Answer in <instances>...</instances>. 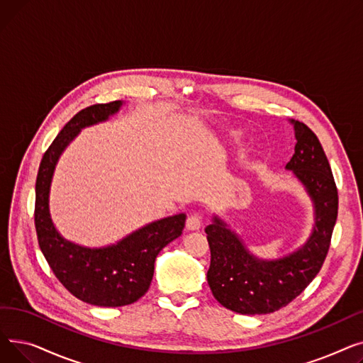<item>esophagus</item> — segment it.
Wrapping results in <instances>:
<instances>
[{
  "instance_id": "34e87169",
  "label": "esophagus",
  "mask_w": 363,
  "mask_h": 363,
  "mask_svg": "<svg viewBox=\"0 0 363 363\" xmlns=\"http://www.w3.org/2000/svg\"><path fill=\"white\" fill-rule=\"evenodd\" d=\"M201 226V215L200 213H189L186 218V230H199Z\"/></svg>"
}]
</instances>
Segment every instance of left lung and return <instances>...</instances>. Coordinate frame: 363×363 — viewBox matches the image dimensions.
Listing matches in <instances>:
<instances>
[{
	"label": "left lung",
	"mask_w": 363,
	"mask_h": 363,
	"mask_svg": "<svg viewBox=\"0 0 363 363\" xmlns=\"http://www.w3.org/2000/svg\"><path fill=\"white\" fill-rule=\"evenodd\" d=\"M296 130L294 155L287 169L306 186L315 203L313 233L296 253L263 262L245 250L242 242L218 218L206 226L211 247L207 282L223 308L242 315L271 313L293 301L320 271L338 213V191L330 162L315 132L291 121Z\"/></svg>",
	"instance_id": "left-lung-1"
}]
</instances>
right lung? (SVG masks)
I'll list each match as a JSON object with an SVG mask.
<instances>
[{
  "mask_svg": "<svg viewBox=\"0 0 363 363\" xmlns=\"http://www.w3.org/2000/svg\"><path fill=\"white\" fill-rule=\"evenodd\" d=\"M121 106V101H110L76 113L44 152L35 184L36 237L51 271L74 297L104 308L126 306L147 293L157 255L181 235L186 218L179 213L160 219L116 245L95 250L72 244L55 231L48 212V193L59 156L82 128L106 121Z\"/></svg>",
  "mask_w": 363,
  "mask_h": 363,
  "instance_id": "1",
  "label": "right lung"
}]
</instances>
